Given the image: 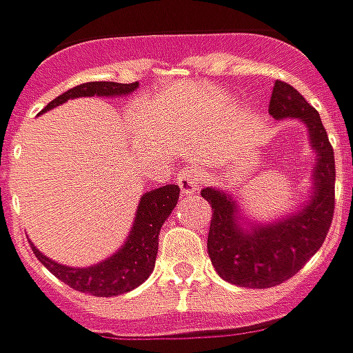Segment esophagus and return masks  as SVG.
<instances>
[{
	"instance_id": "1",
	"label": "esophagus",
	"mask_w": 353,
	"mask_h": 353,
	"mask_svg": "<svg viewBox=\"0 0 353 353\" xmlns=\"http://www.w3.org/2000/svg\"><path fill=\"white\" fill-rule=\"evenodd\" d=\"M179 186L184 194H194L200 186V170L194 167H186L179 174Z\"/></svg>"
}]
</instances>
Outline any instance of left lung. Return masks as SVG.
Listing matches in <instances>:
<instances>
[{
  "mask_svg": "<svg viewBox=\"0 0 353 353\" xmlns=\"http://www.w3.org/2000/svg\"><path fill=\"white\" fill-rule=\"evenodd\" d=\"M269 114L275 119H301L308 128L310 145L316 153L312 169V192L303 210L289 214L273 224L243 228L232 194L204 188L200 194L212 206L208 255L218 275L228 283L248 289H269L296 275L322 248L334 216V149L319 112L292 88L277 80L273 86Z\"/></svg>",
  "mask_w": 353,
  "mask_h": 353,
  "instance_id": "left-lung-1",
  "label": "left lung"
}]
</instances>
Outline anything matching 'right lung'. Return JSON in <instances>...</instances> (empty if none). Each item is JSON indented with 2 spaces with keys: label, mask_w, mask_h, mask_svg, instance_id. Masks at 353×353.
Masks as SVG:
<instances>
[{
  "label": "right lung",
  "mask_w": 353,
  "mask_h": 353,
  "mask_svg": "<svg viewBox=\"0 0 353 353\" xmlns=\"http://www.w3.org/2000/svg\"><path fill=\"white\" fill-rule=\"evenodd\" d=\"M139 84H117V82H86L74 86L61 94L48 103L47 110H52L72 98L82 96H128ZM41 112V114H43ZM181 188L176 184H167L161 188H153L145 192L139 200L135 222L129 232L128 241L117 250L112 257L103 259L98 265L90 267H66L57 263L33 248L37 259L47 267L48 271L74 291L88 292L94 296H116L133 291L155 269L157 251H159V232L170 216L172 208L179 202Z\"/></svg>",
  "instance_id": "add662e5"
}]
</instances>
